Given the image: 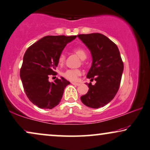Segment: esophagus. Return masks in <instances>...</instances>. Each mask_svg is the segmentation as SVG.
<instances>
[{
    "label": "esophagus",
    "mask_w": 150,
    "mask_h": 150,
    "mask_svg": "<svg viewBox=\"0 0 150 150\" xmlns=\"http://www.w3.org/2000/svg\"><path fill=\"white\" fill-rule=\"evenodd\" d=\"M71 83H72V84H73V85H75V86H79V85H80V83H75V82H72Z\"/></svg>",
    "instance_id": "obj_1"
}]
</instances>
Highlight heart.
Segmentation results:
<instances>
[{
  "mask_svg": "<svg viewBox=\"0 0 150 150\" xmlns=\"http://www.w3.org/2000/svg\"><path fill=\"white\" fill-rule=\"evenodd\" d=\"M75 53L80 57L81 59H85L86 57V52L83 48L77 47L74 49ZM65 59V55L64 53H61L58 57L59 64H63ZM81 75V71L79 69H69L64 72L62 73L63 77L68 80L70 81H76L79 75Z\"/></svg>",
  "mask_w": 150,
  "mask_h": 150,
  "instance_id": "obj_1",
  "label": "heart"
}]
</instances>
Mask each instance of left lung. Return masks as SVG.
<instances>
[{
  "label": "left lung",
  "mask_w": 150,
  "mask_h": 150,
  "mask_svg": "<svg viewBox=\"0 0 150 150\" xmlns=\"http://www.w3.org/2000/svg\"><path fill=\"white\" fill-rule=\"evenodd\" d=\"M77 37L91 51L93 62L87 78L96 83H88V91L81 96L83 104L92 108L103 107L112 100L120 86L123 63L117 46L99 33L79 34ZM87 85V84H86Z\"/></svg>",
  "instance_id": "obj_1"
}]
</instances>
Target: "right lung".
I'll list each match as a JSON object with an SVG mask.
<instances>
[{
	"label": "right lung",
	"mask_w": 150,
	"mask_h": 150,
	"mask_svg": "<svg viewBox=\"0 0 150 150\" xmlns=\"http://www.w3.org/2000/svg\"><path fill=\"white\" fill-rule=\"evenodd\" d=\"M76 37L47 35L26 51L20 76L27 97L40 108L52 109L58 105L64 88L70 84L62 77L50 82L49 77L56 75L59 55L67 43Z\"/></svg>",
	"instance_id": "right-lung-1"
}]
</instances>
